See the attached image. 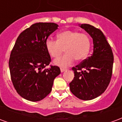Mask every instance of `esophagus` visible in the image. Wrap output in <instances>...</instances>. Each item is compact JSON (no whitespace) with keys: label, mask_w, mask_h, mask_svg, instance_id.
I'll list each match as a JSON object with an SVG mask.
<instances>
[{"label":"esophagus","mask_w":122,"mask_h":122,"mask_svg":"<svg viewBox=\"0 0 122 122\" xmlns=\"http://www.w3.org/2000/svg\"><path fill=\"white\" fill-rule=\"evenodd\" d=\"M60 70H61V72H65V71H66V69H63V68H61V69H60Z\"/></svg>","instance_id":"1"}]
</instances>
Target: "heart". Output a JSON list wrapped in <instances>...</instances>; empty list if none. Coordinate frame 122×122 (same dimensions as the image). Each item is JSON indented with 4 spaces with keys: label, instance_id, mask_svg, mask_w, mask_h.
<instances>
[{
    "label": "heart",
    "instance_id": "1",
    "mask_svg": "<svg viewBox=\"0 0 122 122\" xmlns=\"http://www.w3.org/2000/svg\"><path fill=\"white\" fill-rule=\"evenodd\" d=\"M57 40L48 38L46 41V48L48 53L53 58H58L63 53L61 58L54 61V64L60 66H68L75 60L80 61L86 57L90 50V39L84 33L76 30H66L57 35Z\"/></svg>",
    "mask_w": 122,
    "mask_h": 122
}]
</instances>
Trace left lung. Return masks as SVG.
<instances>
[{"label": "left lung", "mask_w": 122, "mask_h": 122, "mask_svg": "<svg viewBox=\"0 0 122 122\" xmlns=\"http://www.w3.org/2000/svg\"><path fill=\"white\" fill-rule=\"evenodd\" d=\"M93 39L92 56L72 68L74 77L70 90L78 99H93L104 93L110 83L114 63L110 46L102 32L89 24H80Z\"/></svg>", "instance_id": "8db88e82"}]
</instances>
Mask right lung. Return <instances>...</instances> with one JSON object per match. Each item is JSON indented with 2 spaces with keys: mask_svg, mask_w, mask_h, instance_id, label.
<instances>
[{
  "mask_svg": "<svg viewBox=\"0 0 122 122\" xmlns=\"http://www.w3.org/2000/svg\"><path fill=\"white\" fill-rule=\"evenodd\" d=\"M58 27L54 23H35L19 35L12 49L9 59L11 79L17 93L28 101L45 98L61 73L58 66L45 68L51 61L46 41Z\"/></svg>",
  "mask_w": 122,
  "mask_h": 122,
  "instance_id": "right-lung-1",
  "label": "right lung"
}]
</instances>
